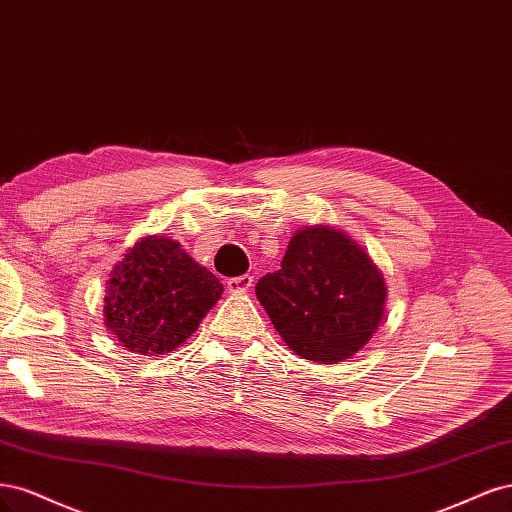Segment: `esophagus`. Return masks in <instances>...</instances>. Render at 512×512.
<instances>
[{
  "label": "esophagus",
  "instance_id": "34e87169",
  "mask_svg": "<svg viewBox=\"0 0 512 512\" xmlns=\"http://www.w3.org/2000/svg\"><path fill=\"white\" fill-rule=\"evenodd\" d=\"M253 287V276L251 274H242V276H234L227 280V289L232 293H244Z\"/></svg>",
  "mask_w": 512,
  "mask_h": 512
}]
</instances>
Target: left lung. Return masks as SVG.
<instances>
[{
	"label": "left lung",
	"instance_id": "left-lung-1",
	"mask_svg": "<svg viewBox=\"0 0 512 512\" xmlns=\"http://www.w3.org/2000/svg\"><path fill=\"white\" fill-rule=\"evenodd\" d=\"M255 293L289 349L319 364H338L364 349L387 300L370 255L327 225L298 229L280 270L259 278Z\"/></svg>",
	"mask_w": 512,
	"mask_h": 512
}]
</instances>
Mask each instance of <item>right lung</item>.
I'll return each mask as SVG.
<instances>
[{
	"label": "right lung",
	"mask_w": 512,
	"mask_h": 512,
	"mask_svg": "<svg viewBox=\"0 0 512 512\" xmlns=\"http://www.w3.org/2000/svg\"><path fill=\"white\" fill-rule=\"evenodd\" d=\"M106 285V327L140 355L174 351L223 293L221 280L166 236L140 238Z\"/></svg>",
	"instance_id": "obj_1"
}]
</instances>
